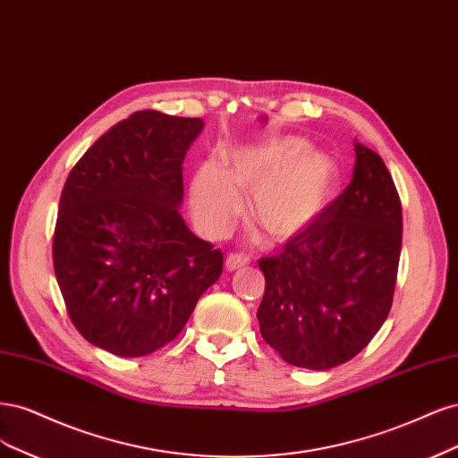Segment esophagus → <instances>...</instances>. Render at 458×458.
<instances>
[{"label":"esophagus","instance_id":"obj_1","mask_svg":"<svg viewBox=\"0 0 458 458\" xmlns=\"http://www.w3.org/2000/svg\"><path fill=\"white\" fill-rule=\"evenodd\" d=\"M247 262H249V257H245L243 253H230L225 260V267L228 272H233V270L245 267Z\"/></svg>","mask_w":458,"mask_h":458}]
</instances>
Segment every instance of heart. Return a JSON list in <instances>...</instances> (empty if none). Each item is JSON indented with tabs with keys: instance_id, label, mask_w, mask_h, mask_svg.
<instances>
[{
	"instance_id": "b5f03b06",
	"label": "heart",
	"mask_w": 458,
	"mask_h": 458,
	"mask_svg": "<svg viewBox=\"0 0 458 458\" xmlns=\"http://www.w3.org/2000/svg\"><path fill=\"white\" fill-rule=\"evenodd\" d=\"M336 186V167L297 137L270 139L201 165L190 186V209L205 238H223L250 195V218L276 242L297 238L326 211Z\"/></svg>"
}]
</instances>
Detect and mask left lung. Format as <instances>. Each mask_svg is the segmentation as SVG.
<instances>
[{
    "label": "left lung",
    "mask_w": 458,
    "mask_h": 458,
    "mask_svg": "<svg viewBox=\"0 0 458 458\" xmlns=\"http://www.w3.org/2000/svg\"><path fill=\"white\" fill-rule=\"evenodd\" d=\"M352 181L306 232L259 267L260 335L294 367L326 371L371 343L394 301L402 201L382 157L356 142Z\"/></svg>",
    "instance_id": "obj_1"
}]
</instances>
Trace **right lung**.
<instances>
[{
    "label": "right lung",
    "mask_w": 458,
    "mask_h": 458,
    "mask_svg": "<svg viewBox=\"0 0 458 458\" xmlns=\"http://www.w3.org/2000/svg\"><path fill=\"white\" fill-rule=\"evenodd\" d=\"M199 117L131 114L70 171L53 235V264L73 327L122 358L176 338L223 272V250L179 213L182 161Z\"/></svg>",
    "instance_id": "1"
}]
</instances>
